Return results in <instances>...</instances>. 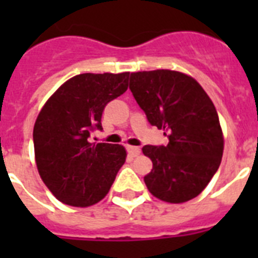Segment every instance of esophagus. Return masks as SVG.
I'll use <instances>...</instances> for the list:
<instances>
[{
	"mask_svg": "<svg viewBox=\"0 0 258 258\" xmlns=\"http://www.w3.org/2000/svg\"><path fill=\"white\" fill-rule=\"evenodd\" d=\"M127 154L131 155V156H138L141 154V149L140 147H136V146H126Z\"/></svg>",
	"mask_w": 258,
	"mask_h": 258,
	"instance_id": "34e87169",
	"label": "esophagus"
}]
</instances>
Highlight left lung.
I'll use <instances>...</instances> for the list:
<instances>
[{
    "label": "left lung",
    "instance_id": "8db88e82",
    "mask_svg": "<svg viewBox=\"0 0 258 258\" xmlns=\"http://www.w3.org/2000/svg\"><path fill=\"white\" fill-rule=\"evenodd\" d=\"M129 89L150 124L168 136L166 146H143L152 161L145 183L157 199L172 204L197 198L217 172L223 133L217 111L194 77L178 71L133 72Z\"/></svg>",
    "mask_w": 258,
    "mask_h": 258
}]
</instances>
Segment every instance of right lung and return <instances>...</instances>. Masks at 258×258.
Listing matches in <instances>:
<instances>
[{
  "mask_svg": "<svg viewBox=\"0 0 258 258\" xmlns=\"http://www.w3.org/2000/svg\"><path fill=\"white\" fill-rule=\"evenodd\" d=\"M129 72L81 74L56 89L41 108L33 127L40 177L59 202L85 208L101 202L124 165L121 145L89 141L102 129L108 102L124 94Z\"/></svg>",
  "mask_w": 258,
  "mask_h": 258,
  "instance_id": "right-lung-1",
  "label": "right lung"
}]
</instances>
